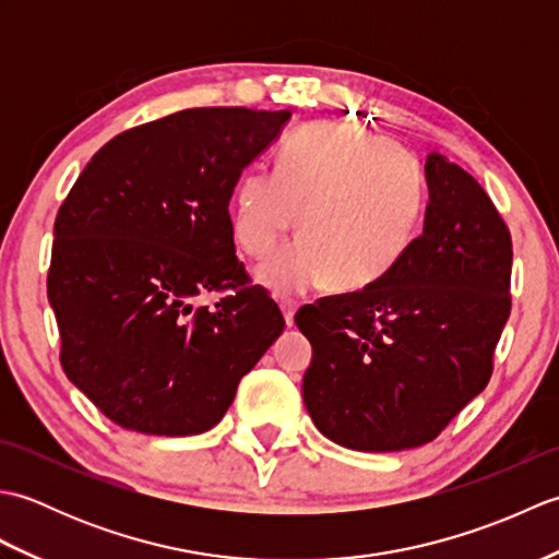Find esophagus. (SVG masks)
<instances>
[{
  "label": "esophagus",
  "mask_w": 559,
  "mask_h": 559,
  "mask_svg": "<svg viewBox=\"0 0 559 559\" xmlns=\"http://www.w3.org/2000/svg\"><path fill=\"white\" fill-rule=\"evenodd\" d=\"M281 312H283V319H286V324L295 326V312H298V302L283 300L281 302Z\"/></svg>",
  "instance_id": "obj_1"
}]
</instances>
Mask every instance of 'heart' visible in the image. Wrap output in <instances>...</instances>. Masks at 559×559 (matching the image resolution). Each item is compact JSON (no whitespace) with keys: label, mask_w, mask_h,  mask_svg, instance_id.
<instances>
[{"label":"heart","mask_w":559,"mask_h":559,"mask_svg":"<svg viewBox=\"0 0 559 559\" xmlns=\"http://www.w3.org/2000/svg\"><path fill=\"white\" fill-rule=\"evenodd\" d=\"M300 210L302 237L259 266L261 286L283 298L329 281L360 290L408 254L425 216V182L396 141L355 124H312L283 144L276 173L240 177L235 242L249 257H269Z\"/></svg>","instance_id":"b5f03b06"}]
</instances>
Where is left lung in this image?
<instances>
[{"mask_svg":"<svg viewBox=\"0 0 559 559\" xmlns=\"http://www.w3.org/2000/svg\"><path fill=\"white\" fill-rule=\"evenodd\" d=\"M423 233L386 276L307 305L302 399L317 430L355 451L432 442L488 386L512 310V235L485 189L432 151Z\"/></svg>","mask_w":559,"mask_h":559,"instance_id":"obj_1","label":"left lung"}]
</instances>
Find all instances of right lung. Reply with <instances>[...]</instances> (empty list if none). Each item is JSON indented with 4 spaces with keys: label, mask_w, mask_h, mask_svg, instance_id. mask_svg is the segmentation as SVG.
<instances>
[{
    "label": "right lung",
    "mask_w": 559,
    "mask_h": 559,
    "mask_svg": "<svg viewBox=\"0 0 559 559\" xmlns=\"http://www.w3.org/2000/svg\"><path fill=\"white\" fill-rule=\"evenodd\" d=\"M290 112L192 108L122 132L55 221L47 298L69 382L124 430L201 435L283 334L235 257L230 197ZM230 289L213 308L201 294Z\"/></svg>",
    "instance_id": "add662e5"
}]
</instances>
